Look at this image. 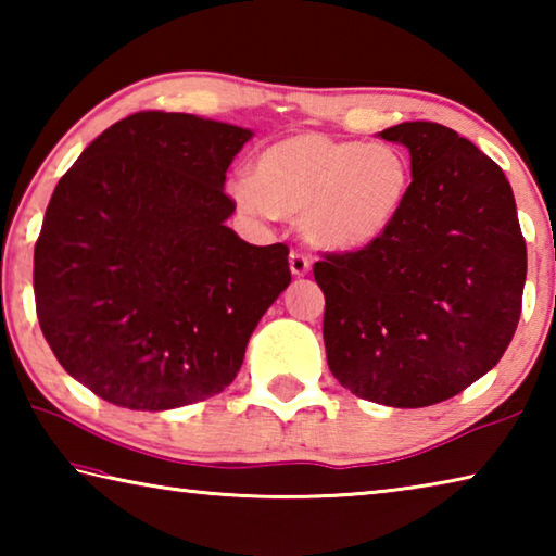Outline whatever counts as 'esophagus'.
Returning <instances> with one entry per match:
<instances>
[{
  "mask_svg": "<svg viewBox=\"0 0 556 556\" xmlns=\"http://www.w3.org/2000/svg\"><path fill=\"white\" fill-rule=\"evenodd\" d=\"M289 269H291V275L304 277V275H308V269H312V260H308V255H304L301 250H291L289 252Z\"/></svg>",
  "mask_w": 556,
  "mask_h": 556,
  "instance_id": "1",
  "label": "esophagus"
}]
</instances>
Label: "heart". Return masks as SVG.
I'll list each match as a JSON object with an SVG mask.
<instances>
[{"mask_svg": "<svg viewBox=\"0 0 556 556\" xmlns=\"http://www.w3.org/2000/svg\"><path fill=\"white\" fill-rule=\"evenodd\" d=\"M409 188L412 164L400 147L301 131L267 147L232 195L248 211L299 215L321 248L357 250L390 230Z\"/></svg>", "mask_w": 556, "mask_h": 556, "instance_id": "b5f03b06", "label": "heart"}]
</instances>
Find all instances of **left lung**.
<instances>
[{
  "mask_svg": "<svg viewBox=\"0 0 556 556\" xmlns=\"http://www.w3.org/2000/svg\"><path fill=\"white\" fill-rule=\"evenodd\" d=\"M412 156L397 220L314 265L328 368L388 407H429L495 368L522 312L527 248L503 168L437 122L380 131Z\"/></svg>",
  "mask_w": 556,
  "mask_h": 556,
  "instance_id": "left-lung-1",
  "label": "left lung"
}]
</instances>
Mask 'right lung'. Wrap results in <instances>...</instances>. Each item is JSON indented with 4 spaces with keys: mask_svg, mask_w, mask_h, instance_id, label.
Returning a JSON list of instances; mask_svg holds the SVG:
<instances>
[{
    "mask_svg": "<svg viewBox=\"0 0 556 556\" xmlns=\"http://www.w3.org/2000/svg\"><path fill=\"white\" fill-rule=\"evenodd\" d=\"M250 129L186 112L119 119L61 176L34 250L43 338L117 407L162 412L223 392L289 287V248L225 220V172Z\"/></svg>",
    "mask_w": 556,
    "mask_h": 556,
    "instance_id": "add662e5",
    "label": "right lung"
}]
</instances>
